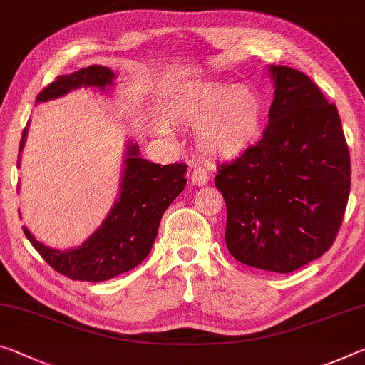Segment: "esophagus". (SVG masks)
I'll list each match as a JSON object with an SVG mask.
<instances>
[{
	"mask_svg": "<svg viewBox=\"0 0 365 365\" xmlns=\"http://www.w3.org/2000/svg\"><path fill=\"white\" fill-rule=\"evenodd\" d=\"M210 182V175L205 169H193L192 172V183L196 187H205V185Z\"/></svg>",
	"mask_w": 365,
	"mask_h": 365,
	"instance_id": "esophagus-1",
	"label": "esophagus"
}]
</instances>
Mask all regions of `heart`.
<instances>
[{"instance_id": "b5f03b06", "label": "heart", "mask_w": 365, "mask_h": 365, "mask_svg": "<svg viewBox=\"0 0 365 365\" xmlns=\"http://www.w3.org/2000/svg\"><path fill=\"white\" fill-rule=\"evenodd\" d=\"M175 115L196 130V149L205 158L234 160L258 141L264 121V101L247 84L190 86L175 97ZM165 133L164 128L159 130Z\"/></svg>"}]
</instances>
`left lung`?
Returning a JSON list of instances; mask_svg holds the SVG:
<instances>
[{"label":"left lung","instance_id":"obj_1","mask_svg":"<svg viewBox=\"0 0 365 365\" xmlns=\"http://www.w3.org/2000/svg\"><path fill=\"white\" fill-rule=\"evenodd\" d=\"M274 99L257 146L222 165L225 245L237 262L291 273L334 242L351 190L349 149L334 103L304 73L269 65Z\"/></svg>","mask_w":365,"mask_h":365}]
</instances>
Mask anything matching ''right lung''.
<instances>
[{"mask_svg": "<svg viewBox=\"0 0 365 365\" xmlns=\"http://www.w3.org/2000/svg\"><path fill=\"white\" fill-rule=\"evenodd\" d=\"M115 79V73L107 66L83 68L76 73L58 76L55 83L37 96V103L60 99L68 92L81 88L108 96L112 94ZM29 123L22 131L17 167L21 165ZM123 158L117 200L99 227L83 244L68 250H58L37 240L26 225L22 227L34 248L58 273L74 281H107L141 264L151 252L162 214L187 185V165H160L149 162L141 155L140 144L130 138L125 143Z\"/></svg>", "mask_w": 365, "mask_h": 365, "instance_id": "obj_1", "label": "right lung"}]
</instances>
